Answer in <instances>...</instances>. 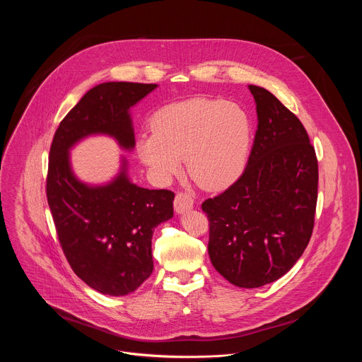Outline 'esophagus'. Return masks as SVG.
<instances>
[{
  "mask_svg": "<svg viewBox=\"0 0 362 362\" xmlns=\"http://www.w3.org/2000/svg\"><path fill=\"white\" fill-rule=\"evenodd\" d=\"M193 208V199L187 193H177L175 197V211L176 214H185Z\"/></svg>",
  "mask_w": 362,
  "mask_h": 362,
  "instance_id": "1",
  "label": "esophagus"
}]
</instances>
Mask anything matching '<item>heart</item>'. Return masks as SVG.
<instances>
[{
	"label": "heart",
	"instance_id": "obj_1",
	"mask_svg": "<svg viewBox=\"0 0 362 362\" xmlns=\"http://www.w3.org/2000/svg\"><path fill=\"white\" fill-rule=\"evenodd\" d=\"M151 129L137 141V156L151 175L168 180L186 159L189 176L209 190L238 180L253 136L252 119L240 105L204 97L162 107L153 116Z\"/></svg>",
	"mask_w": 362,
	"mask_h": 362
}]
</instances>
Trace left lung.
I'll return each mask as SVG.
<instances>
[{
  "instance_id": "obj_1",
  "label": "left lung",
  "mask_w": 362,
  "mask_h": 362,
  "mask_svg": "<svg viewBox=\"0 0 362 362\" xmlns=\"http://www.w3.org/2000/svg\"><path fill=\"white\" fill-rule=\"evenodd\" d=\"M257 130L242 176L202 203L215 269L239 288L284 276L311 239L318 197L315 148L299 119L267 88L249 84Z\"/></svg>"
}]
</instances>
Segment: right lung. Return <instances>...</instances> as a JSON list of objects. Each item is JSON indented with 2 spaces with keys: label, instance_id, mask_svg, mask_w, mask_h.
Masks as SVG:
<instances>
[{
  "label": "right lung",
  "instance_id": "right-lung-1",
  "mask_svg": "<svg viewBox=\"0 0 362 362\" xmlns=\"http://www.w3.org/2000/svg\"><path fill=\"white\" fill-rule=\"evenodd\" d=\"M156 87L109 81L90 88L62 120L49 148L47 200L63 252L74 274L105 295L132 293L151 275L153 230L173 218L175 193L134 185L124 158L110 182L84 183L73 172L70 148L105 134L133 150L130 109Z\"/></svg>",
  "mask_w": 362,
  "mask_h": 362
}]
</instances>
